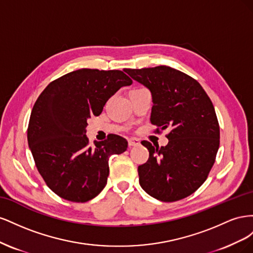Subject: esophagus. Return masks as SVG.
Instances as JSON below:
<instances>
[{
    "label": "esophagus",
    "instance_id": "esophagus-1",
    "mask_svg": "<svg viewBox=\"0 0 253 253\" xmlns=\"http://www.w3.org/2000/svg\"><path fill=\"white\" fill-rule=\"evenodd\" d=\"M127 143H128V148H134V147H138L140 144V141L138 139H128Z\"/></svg>",
    "mask_w": 253,
    "mask_h": 253
}]
</instances>
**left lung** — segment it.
Here are the masks:
<instances>
[{
    "label": "left lung",
    "instance_id": "1",
    "mask_svg": "<svg viewBox=\"0 0 253 253\" xmlns=\"http://www.w3.org/2000/svg\"><path fill=\"white\" fill-rule=\"evenodd\" d=\"M125 72L151 91V124L170 129L166 147L142 141L150 157L138 167L139 185L162 202L182 200L208 177L219 147L215 110L195 79L170 66Z\"/></svg>",
    "mask_w": 253,
    "mask_h": 253
}]
</instances>
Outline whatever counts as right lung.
<instances>
[{
  "label": "right lung",
  "mask_w": 253,
  "mask_h": 253,
  "mask_svg": "<svg viewBox=\"0 0 253 253\" xmlns=\"http://www.w3.org/2000/svg\"><path fill=\"white\" fill-rule=\"evenodd\" d=\"M132 82L121 71L81 68L50 82L37 99L27 140L37 169L52 192L85 203L103 190L109 159L124 153L127 141L112 134L89 147L87 119L99 116L106 101Z\"/></svg>",
  "instance_id": "1"
}]
</instances>
